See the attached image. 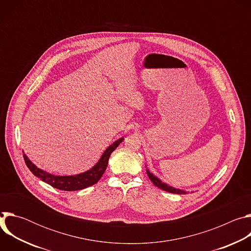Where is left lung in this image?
<instances>
[{
	"mask_svg": "<svg viewBox=\"0 0 251 251\" xmlns=\"http://www.w3.org/2000/svg\"><path fill=\"white\" fill-rule=\"evenodd\" d=\"M147 175H148V176L150 177V180L152 181V183H153L156 187H158L159 189H161V190H163V191H166V192L172 193V194H177V195H186V194L188 193V192H186V191L173 188V187H171V186H169V185L163 183L159 177H157V176H154L152 173H150L149 170H147Z\"/></svg>",
	"mask_w": 251,
	"mask_h": 251,
	"instance_id": "obj_1",
	"label": "left lung"
}]
</instances>
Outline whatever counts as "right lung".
Masks as SVG:
<instances>
[{"label": "right lung", "instance_id": "obj_1", "mask_svg": "<svg viewBox=\"0 0 251 251\" xmlns=\"http://www.w3.org/2000/svg\"><path fill=\"white\" fill-rule=\"evenodd\" d=\"M123 140L124 138L118 139L112 145L107 148L97 164L94 165L90 170L75 176H55L50 174L32 164L25 154H24V160L29 171L35 176L40 177L43 182L50 185L51 187L61 191H79L96 184L100 180V177L107 168L111 153L120 145V143Z\"/></svg>", "mask_w": 251, "mask_h": 251}]
</instances>
